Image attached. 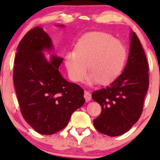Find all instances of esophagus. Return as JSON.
Here are the masks:
<instances>
[{"label": "esophagus", "instance_id": "obj_1", "mask_svg": "<svg viewBox=\"0 0 160 160\" xmlns=\"http://www.w3.org/2000/svg\"><path fill=\"white\" fill-rule=\"evenodd\" d=\"M84 98H85V99H86V102H89V101H91V99H92L91 93L88 91L84 92Z\"/></svg>", "mask_w": 160, "mask_h": 160}]
</instances>
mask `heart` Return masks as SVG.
Returning <instances> with one entry per match:
<instances>
[{
	"label": "heart",
	"mask_w": 160,
	"mask_h": 160,
	"mask_svg": "<svg viewBox=\"0 0 160 160\" xmlns=\"http://www.w3.org/2000/svg\"><path fill=\"white\" fill-rule=\"evenodd\" d=\"M126 57V49L120 41L111 34L95 33L80 40L74 52L66 54L65 65L73 81L84 80L88 65L91 81L106 84L119 76Z\"/></svg>",
	"instance_id": "b5f03b06"
}]
</instances>
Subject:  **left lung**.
Segmentation results:
<instances>
[{
  "mask_svg": "<svg viewBox=\"0 0 160 160\" xmlns=\"http://www.w3.org/2000/svg\"><path fill=\"white\" fill-rule=\"evenodd\" d=\"M149 66L142 46L132 33L130 50L123 72L106 88L92 94L102 107L93 120L95 128L104 135L115 137L128 132L140 118L149 86Z\"/></svg>",
  "mask_w": 160,
  "mask_h": 160,
  "instance_id": "1",
  "label": "left lung"
}]
</instances>
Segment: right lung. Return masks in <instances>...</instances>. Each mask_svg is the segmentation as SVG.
Returning a JSON list of instances; mask_svg holds the SVG:
<instances>
[{
	"mask_svg": "<svg viewBox=\"0 0 160 160\" xmlns=\"http://www.w3.org/2000/svg\"><path fill=\"white\" fill-rule=\"evenodd\" d=\"M52 47L48 34L35 27L19 42L14 59L13 82L20 111L28 123L43 135L63 129L85 102L83 89L65 80L58 71L63 59L55 56L49 62L45 58L43 50Z\"/></svg>",
	"mask_w": 160,
	"mask_h": 160,
	"instance_id": "1",
	"label": "right lung"
}]
</instances>
